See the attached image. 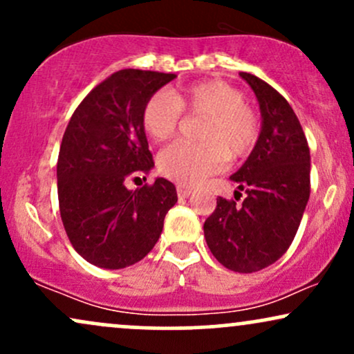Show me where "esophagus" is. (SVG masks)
Here are the masks:
<instances>
[{
  "mask_svg": "<svg viewBox=\"0 0 354 354\" xmlns=\"http://www.w3.org/2000/svg\"><path fill=\"white\" fill-rule=\"evenodd\" d=\"M191 193H193V191H191L189 188H185V186H178V196H180V198H189Z\"/></svg>",
  "mask_w": 354,
  "mask_h": 354,
  "instance_id": "34e87169",
  "label": "esophagus"
}]
</instances>
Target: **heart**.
<instances>
[{"instance_id":"1","label":"heart","mask_w":354,"mask_h":354,"mask_svg":"<svg viewBox=\"0 0 354 354\" xmlns=\"http://www.w3.org/2000/svg\"><path fill=\"white\" fill-rule=\"evenodd\" d=\"M183 113L205 120L198 131L201 143H174L158 156L160 173L178 185H201L223 171L230 158L250 156L261 136L256 109L238 88L225 81H201L173 93H153L141 113L145 131L151 140L165 143L180 129Z\"/></svg>"}]
</instances>
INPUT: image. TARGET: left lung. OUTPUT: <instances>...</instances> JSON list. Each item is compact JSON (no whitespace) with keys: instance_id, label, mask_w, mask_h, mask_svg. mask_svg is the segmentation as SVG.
Masks as SVG:
<instances>
[{"instance_id":"1","label":"left lung","mask_w":354,"mask_h":354,"mask_svg":"<svg viewBox=\"0 0 354 354\" xmlns=\"http://www.w3.org/2000/svg\"><path fill=\"white\" fill-rule=\"evenodd\" d=\"M261 109V136L231 176L246 196L241 205L218 198L205 238L214 258L236 273H254L286 253L310 200V146L298 116L266 81L239 73ZM238 193V191H236Z\"/></svg>"}]
</instances>
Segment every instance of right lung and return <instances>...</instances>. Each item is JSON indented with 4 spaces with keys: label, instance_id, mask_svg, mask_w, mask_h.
Listing matches in <instances>:
<instances>
[{
    "label": "right lung",
    "instance_id": "obj_1",
    "mask_svg": "<svg viewBox=\"0 0 354 354\" xmlns=\"http://www.w3.org/2000/svg\"><path fill=\"white\" fill-rule=\"evenodd\" d=\"M174 78L145 70L113 73L88 93L66 126L56 166L61 221L91 265L120 270L143 259L178 201L165 178L126 188L154 166L141 121L146 100Z\"/></svg>",
    "mask_w": 354,
    "mask_h": 354
}]
</instances>
